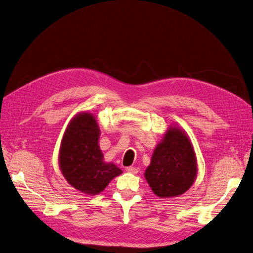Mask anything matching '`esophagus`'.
<instances>
[{
	"label": "esophagus",
	"instance_id": "1",
	"mask_svg": "<svg viewBox=\"0 0 253 253\" xmlns=\"http://www.w3.org/2000/svg\"><path fill=\"white\" fill-rule=\"evenodd\" d=\"M126 170V172H128V173H132V174H136L137 172H138V170H137L135 167H127Z\"/></svg>",
	"mask_w": 253,
	"mask_h": 253
}]
</instances>
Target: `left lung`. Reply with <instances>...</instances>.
Returning a JSON list of instances; mask_svg holds the SVG:
<instances>
[{
	"label": "left lung",
	"instance_id": "1",
	"mask_svg": "<svg viewBox=\"0 0 253 253\" xmlns=\"http://www.w3.org/2000/svg\"><path fill=\"white\" fill-rule=\"evenodd\" d=\"M197 175L196 156L187 133L177 126L167 129L144 172L152 191L160 198L183 194Z\"/></svg>",
	"mask_w": 253,
	"mask_h": 253
}]
</instances>
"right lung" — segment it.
I'll list each match as a JSON object with an SVG mask.
<instances>
[{"instance_id":"obj_1","label":"right lung","mask_w":253,"mask_h":253,"mask_svg":"<svg viewBox=\"0 0 253 253\" xmlns=\"http://www.w3.org/2000/svg\"><path fill=\"white\" fill-rule=\"evenodd\" d=\"M100 129L94 115L81 112L67 126L59 151L61 173L72 187L88 195H97L122 171L104 163L99 148Z\"/></svg>"}]
</instances>
